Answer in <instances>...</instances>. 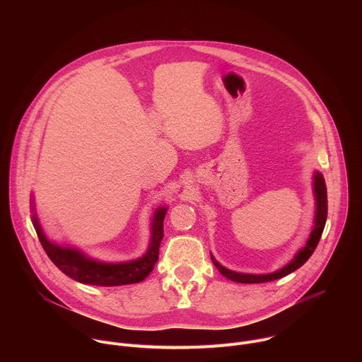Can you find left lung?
<instances>
[{
	"label": "left lung",
	"instance_id": "obj_1",
	"mask_svg": "<svg viewBox=\"0 0 362 362\" xmlns=\"http://www.w3.org/2000/svg\"><path fill=\"white\" fill-rule=\"evenodd\" d=\"M315 182H314V190H315V199H317V216H315V226L314 230L311 232V236H309L306 246L302 247L298 255L295 256V259H292V262H289L286 267H284L282 269L274 272V274H268V275H250V274H238L233 271H229L226 268H223L222 265H219L214 257V265L219 269V272L226 276L230 281L235 282H240V284H262V282H271L275 279H281L286 275H289L291 272L296 271L298 268H300L311 255L314 253V250L318 246V242L322 236L324 228H325V222H327V215H328V199H327V186H325V180L324 176L321 173H315Z\"/></svg>",
	"mask_w": 362,
	"mask_h": 362
}]
</instances>
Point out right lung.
<instances>
[{"instance_id": "right-lung-1", "label": "right lung", "mask_w": 362, "mask_h": 362, "mask_svg": "<svg viewBox=\"0 0 362 362\" xmlns=\"http://www.w3.org/2000/svg\"><path fill=\"white\" fill-rule=\"evenodd\" d=\"M166 208L156 211L151 228V240L147 253L137 261L126 264H101L88 259L83 253L71 247H62L47 240L37 218H33V223L37 236L51 259L62 272L74 281L98 286H117L137 284L143 281L153 269L159 259V247L163 239V221Z\"/></svg>"}]
</instances>
